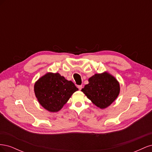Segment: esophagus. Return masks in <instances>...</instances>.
<instances>
[{
	"label": "esophagus",
	"instance_id": "34e87169",
	"mask_svg": "<svg viewBox=\"0 0 152 152\" xmlns=\"http://www.w3.org/2000/svg\"><path fill=\"white\" fill-rule=\"evenodd\" d=\"M78 88H79V90H81L82 88V86L80 85V86H78Z\"/></svg>",
	"mask_w": 152,
	"mask_h": 152
}]
</instances>
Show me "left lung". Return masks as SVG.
Listing matches in <instances>:
<instances>
[{"instance_id": "obj_1", "label": "left lung", "mask_w": 152, "mask_h": 152, "mask_svg": "<svg viewBox=\"0 0 152 152\" xmlns=\"http://www.w3.org/2000/svg\"><path fill=\"white\" fill-rule=\"evenodd\" d=\"M89 84L81 91L96 107L104 109L117 99L120 93V84L115 77L107 72L96 73L90 77Z\"/></svg>"}]
</instances>
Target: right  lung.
<instances>
[{
  "instance_id": "right-lung-1",
  "label": "right lung",
  "mask_w": 152,
  "mask_h": 152,
  "mask_svg": "<svg viewBox=\"0 0 152 152\" xmlns=\"http://www.w3.org/2000/svg\"><path fill=\"white\" fill-rule=\"evenodd\" d=\"M78 90L72 81L58 73H45L34 85V93L39 103L50 112L59 111Z\"/></svg>"
}]
</instances>
